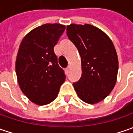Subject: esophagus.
<instances>
[{"label":"esophagus","mask_w":133,"mask_h":133,"mask_svg":"<svg viewBox=\"0 0 133 133\" xmlns=\"http://www.w3.org/2000/svg\"><path fill=\"white\" fill-rule=\"evenodd\" d=\"M71 68H72V67H71V66H67V68H66V71H67V72H69V70L71 69Z\"/></svg>","instance_id":"obj_1"}]
</instances>
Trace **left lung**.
<instances>
[{
  "mask_svg": "<svg viewBox=\"0 0 133 133\" xmlns=\"http://www.w3.org/2000/svg\"><path fill=\"white\" fill-rule=\"evenodd\" d=\"M66 34L81 58V77L73 87L82 101L98 103L110 94L116 83L118 61L114 45L103 31L89 24H70Z\"/></svg>",
  "mask_w": 133,
  "mask_h": 133,
  "instance_id": "1",
  "label": "left lung"
}]
</instances>
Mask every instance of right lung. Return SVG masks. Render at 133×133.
Wrapping results in <instances>:
<instances>
[{"label":"right lung","mask_w":133,"mask_h":133,"mask_svg":"<svg viewBox=\"0 0 133 133\" xmlns=\"http://www.w3.org/2000/svg\"><path fill=\"white\" fill-rule=\"evenodd\" d=\"M65 26L46 23L34 29L21 41L15 71L18 84L29 99L46 105L56 98L66 75L59 66L54 46Z\"/></svg>","instance_id":"1"}]
</instances>
